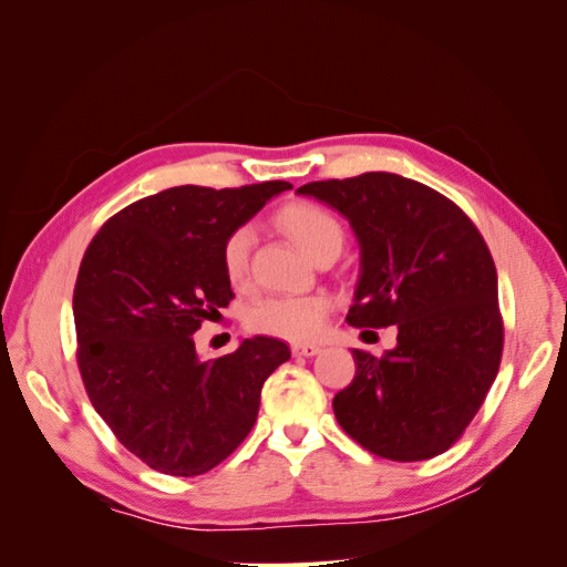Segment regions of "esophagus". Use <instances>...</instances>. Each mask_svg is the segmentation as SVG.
I'll use <instances>...</instances> for the list:
<instances>
[{
  "label": "esophagus",
  "mask_w": 567,
  "mask_h": 567,
  "mask_svg": "<svg viewBox=\"0 0 567 567\" xmlns=\"http://www.w3.org/2000/svg\"><path fill=\"white\" fill-rule=\"evenodd\" d=\"M319 352H321V348L315 346V342H302V346H293L296 357H315Z\"/></svg>",
  "instance_id": "obj_1"
}]
</instances>
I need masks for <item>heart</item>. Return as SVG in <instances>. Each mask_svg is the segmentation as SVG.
<instances>
[{
	"instance_id": "1",
	"label": "heart",
	"mask_w": 567,
	"mask_h": 567,
	"mask_svg": "<svg viewBox=\"0 0 567 567\" xmlns=\"http://www.w3.org/2000/svg\"><path fill=\"white\" fill-rule=\"evenodd\" d=\"M277 221L312 260L323 250H340L342 238H346L338 217L315 203H288L277 213ZM250 248V227H236L221 244V267L231 284H244L248 279ZM329 312L331 300L323 293L271 296L250 307L248 326L252 331L300 342L321 333Z\"/></svg>"
}]
</instances>
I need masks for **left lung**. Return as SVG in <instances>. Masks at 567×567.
I'll use <instances>...</instances> for the list:
<instances>
[{"label":"left lung","mask_w":567,"mask_h":567,"mask_svg":"<svg viewBox=\"0 0 567 567\" xmlns=\"http://www.w3.org/2000/svg\"><path fill=\"white\" fill-rule=\"evenodd\" d=\"M300 196L331 205L359 244L348 323L398 326L381 359L352 350L357 373L333 398L342 431L375 456L447 452L483 406L504 350L496 267L456 203L392 173L310 182Z\"/></svg>","instance_id":"8db88e82"}]
</instances>
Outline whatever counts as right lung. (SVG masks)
Here are the masks:
<instances>
[{
	"label": "right lung",
	"mask_w": 567,
	"mask_h": 567,
	"mask_svg": "<svg viewBox=\"0 0 567 567\" xmlns=\"http://www.w3.org/2000/svg\"><path fill=\"white\" fill-rule=\"evenodd\" d=\"M288 182L173 186L96 231L73 293L78 367L96 414L146 466L208 473L246 440L286 342L244 338L200 359L194 333L234 298L221 244Z\"/></svg>",
	"instance_id": "obj_1"
}]
</instances>
